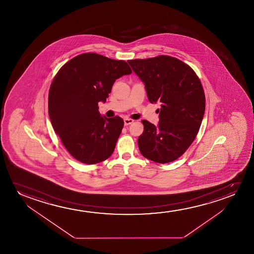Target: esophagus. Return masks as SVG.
<instances>
[{"label":"esophagus","mask_w":254,"mask_h":254,"mask_svg":"<svg viewBox=\"0 0 254 254\" xmlns=\"http://www.w3.org/2000/svg\"><path fill=\"white\" fill-rule=\"evenodd\" d=\"M134 122L132 119L126 118L124 119V125L128 126L132 124V122Z\"/></svg>","instance_id":"esophagus-1"}]
</instances>
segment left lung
Returning a JSON list of instances; mask_svg holds the SVG:
<instances>
[{
  "instance_id": "obj_1",
  "label": "left lung",
  "mask_w": 254,
  "mask_h": 254,
  "mask_svg": "<svg viewBox=\"0 0 254 254\" xmlns=\"http://www.w3.org/2000/svg\"><path fill=\"white\" fill-rule=\"evenodd\" d=\"M142 80L148 101L160 102L157 127L143 120L138 139L143 156L157 163H169L183 154L198 133L205 108L201 82L191 66L172 56L128 60Z\"/></svg>"
}]
</instances>
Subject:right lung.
<instances>
[{
    "mask_svg": "<svg viewBox=\"0 0 254 254\" xmlns=\"http://www.w3.org/2000/svg\"><path fill=\"white\" fill-rule=\"evenodd\" d=\"M132 70L125 61L85 53L64 64L49 94V115L55 132L72 156L82 163H100L114 153L124 122L101 116L115 80Z\"/></svg>",
    "mask_w": 254,
    "mask_h": 254,
    "instance_id": "right-lung-1",
    "label": "right lung"
}]
</instances>
